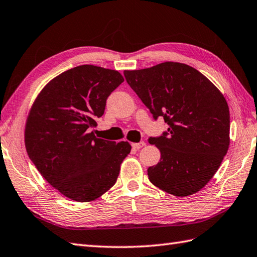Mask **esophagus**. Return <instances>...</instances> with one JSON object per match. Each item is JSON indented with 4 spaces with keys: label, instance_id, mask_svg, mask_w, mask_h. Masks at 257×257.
Instances as JSON below:
<instances>
[{
    "label": "esophagus",
    "instance_id": "esophagus-1",
    "mask_svg": "<svg viewBox=\"0 0 257 257\" xmlns=\"http://www.w3.org/2000/svg\"><path fill=\"white\" fill-rule=\"evenodd\" d=\"M145 145H146L145 142L140 141V142H138V143H133V145H131V146H133V148L136 149V150H139V149H141L142 147H145Z\"/></svg>",
    "mask_w": 257,
    "mask_h": 257
}]
</instances>
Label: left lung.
Wrapping results in <instances>:
<instances>
[{
  "instance_id": "obj_1",
  "label": "left lung",
  "mask_w": 257,
  "mask_h": 257,
  "mask_svg": "<svg viewBox=\"0 0 257 257\" xmlns=\"http://www.w3.org/2000/svg\"><path fill=\"white\" fill-rule=\"evenodd\" d=\"M154 120L169 124L149 143L161 152L148 169L150 182L178 197L193 195L216 174L230 143V112L223 95L199 71L187 64L163 62L123 71Z\"/></svg>"
}]
</instances>
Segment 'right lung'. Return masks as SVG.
I'll use <instances>...</instances> for the list:
<instances>
[{
	"label": "right lung",
	"instance_id": "1",
	"mask_svg": "<svg viewBox=\"0 0 257 257\" xmlns=\"http://www.w3.org/2000/svg\"><path fill=\"white\" fill-rule=\"evenodd\" d=\"M122 82L118 71L80 65L48 83L29 112L28 157L45 180L70 199L91 201L107 192L130 153L128 142L116 145L91 131Z\"/></svg>",
	"mask_w": 257,
	"mask_h": 257
}]
</instances>
